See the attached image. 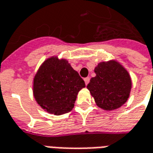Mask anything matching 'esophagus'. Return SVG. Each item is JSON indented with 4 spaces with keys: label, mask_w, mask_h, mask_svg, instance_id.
Listing matches in <instances>:
<instances>
[{
    "label": "esophagus",
    "mask_w": 153,
    "mask_h": 153,
    "mask_svg": "<svg viewBox=\"0 0 153 153\" xmlns=\"http://www.w3.org/2000/svg\"><path fill=\"white\" fill-rule=\"evenodd\" d=\"M85 81V85H87L89 82H90V77H85L84 79Z\"/></svg>",
    "instance_id": "esophagus-1"
}]
</instances>
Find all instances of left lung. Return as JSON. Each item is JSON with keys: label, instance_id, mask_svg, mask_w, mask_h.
<instances>
[{"label": "left lung", "instance_id": "1", "mask_svg": "<svg viewBox=\"0 0 153 153\" xmlns=\"http://www.w3.org/2000/svg\"><path fill=\"white\" fill-rule=\"evenodd\" d=\"M94 72L96 76L90 79L87 89L99 108L112 111L126 102L132 81L121 63L117 60L101 62L95 67Z\"/></svg>", "mask_w": 153, "mask_h": 153}]
</instances>
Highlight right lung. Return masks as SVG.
I'll return each instance as SVG.
<instances>
[{
  "instance_id": "add662e5",
  "label": "right lung",
  "mask_w": 153,
  "mask_h": 153,
  "mask_svg": "<svg viewBox=\"0 0 153 153\" xmlns=\"http://www.w3.org/2000/svg\"><path fill=\"white\" fill-rule=\"evenodd\" d=\"M85 81L65 59L48 58L33 79V95L42 109L56 116L71 112Z\"/></svg>"
}]
</instances>
